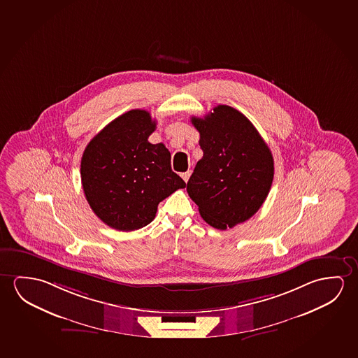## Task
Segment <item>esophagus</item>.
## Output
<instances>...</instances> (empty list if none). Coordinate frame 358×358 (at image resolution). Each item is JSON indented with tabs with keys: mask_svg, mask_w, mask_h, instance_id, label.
Listing matches in <instances>:
<instances>
[{
	"mask_svg": "<svg viewBox=\"0 0 358 358\" xmlns=\"http://www.w3.org/2000/svg\"><path fill=\"white\" fill-rule=\"evenodd\" d=\"M189 176H191V171L188 170L186 172H183L181 173V177L183 178V181L187 182L189 180Z\"/></svg>",
	"mask_w": 358,
	"mask_h": 358,
	"instance_id": "esophagus-1",
	"label": "esophagus"
}]
</instances>
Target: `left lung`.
<instances>
[{"instance_id":"1","label":"left lung","mask_w":358,"mask_h":358,"mask_svg":"<svg viewBox=\"0 0 358 358\" xmlns=\"http://www.w3.org/2000/svg\"><path fill=\"white\" fill-rule=\"evenodd\" d=\"M191 121L203 157L188 180V196L209 226L233 228L253 217L268 197L273 155L253 124L231 106L218 105Z\"/></svg>"}]
</instances>
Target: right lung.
Listing matches in <instances>:
<instances>
[{
  "label": "right lung",
  "instance_id": "add662e5",
  "mask_svg": "<svg viewBox=\"0 0 358 358\" xmlns=\"http://www.w3.org/2000/svg\"><path fill=\"white\" fill-rule=\"evenodd\" d=\"M156 121L130 110L94 136L84 150L80 177L85 199L106 226L122 231L148 226L161 201L186 187L171 170L164 143H149Z\"/></svg>",
  "mask_w": 358,
  "mask_h": 358
}]
</instances>
